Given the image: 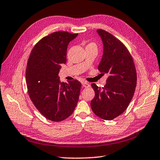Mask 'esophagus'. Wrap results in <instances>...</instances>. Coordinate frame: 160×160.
Masks as SVG:
<instances>
[{
	"instance_id": "esophagus-1",
	"label": "esophagus",
	"mask_w": 160,
	"mask_h": 160,
	"mask_svg": "<svg viewBox=\"0 0 160 160\" xmlns=\"http://www.w3.org/2000/svg\"><path fill=\"white\" fill-rule=\"evenodd\" d=\"M82 86L84 88H88L90 86V84L88 82H82Z\"/></svg>"
}]
</instances>
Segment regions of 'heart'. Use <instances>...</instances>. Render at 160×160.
<instances>
[{
  "instance_id": "obj_1",
  "label": "heart",
  "mask_w": 160,
  "mask_h": 160,
  "mask_svg": "<svg viewBox=\"0 0 160 160\" xmlns=\"http://www.w3.org/2000/svg\"><path fill=\"white\" fill-rule=\"evenodd\" d=\"M88 45H95V46H96V45L94 43H90L88 44Z\"/></svg>"
}]
</instances>
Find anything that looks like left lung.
<instances>
[{"instance_id":"obj_1","label":"left lung","mask_w":160,"mask_h":160,"mask_svg":"<svg viewBox=\"0 0 160 160\" xmlns=\"http://www.w3.org/2000/svg\"><path fill=\"white\" fill-rule=\"evenodd\" d=\"M97 33L104 45L98 69L102 74H107L108 78L104 87L91 84L95 96L90 106L96 115L111 121L129 106L135 90L137 72L133 58L125 45L106 31L100 29Z\"/></svg>"}]
</instances>
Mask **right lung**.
<instances>
[{"label": "right lung", "instance_id": "1", "mask_svg": "<svg viewBox=\"0 0 160 160\" xmlns=\"http://www.w3.org/2000/svg\"><path fill=\"white\" fill-rule=\"evenodd\" d=\"M78 33L56 31L35 45L26 68L29 97L36 108L48 119L59 122L70 117L78 102L81 83L77 80L62 82L59 72L66 63L68 43Z\"/></svg>", "mask_w": 160, "mask_h": 160}]
</instances>
